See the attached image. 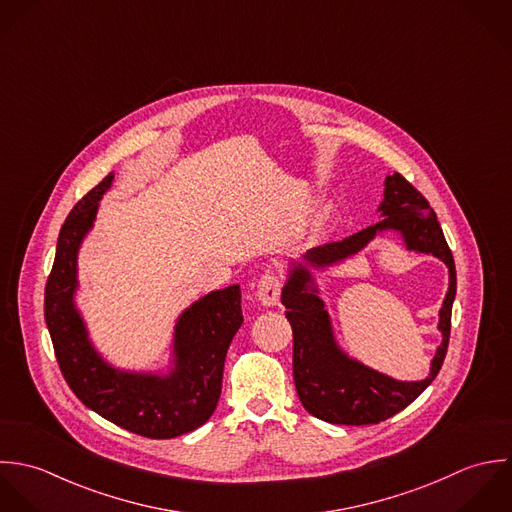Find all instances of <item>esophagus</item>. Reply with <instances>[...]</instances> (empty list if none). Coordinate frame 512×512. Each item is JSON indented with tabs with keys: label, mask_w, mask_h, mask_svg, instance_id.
Here are the masks:
<instances>
[{
	"label": "esophagus",
	"mask_w": 512,
	"mask_h": 512,
	"mask_svg": "<svg viewBox=\"0 0 512 512\" xmlns=\"http://www.w3.org/2000/svg\"><path fill=\"white\" fill-rule=\"evenodd\" d=\"M257 297L265 307H277L281 301V279L275 271H265L257 283Z\"/></svg>",
	"instance_id": "obj_1"
}]
</instances>
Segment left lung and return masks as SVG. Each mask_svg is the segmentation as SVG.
<instances>
[{
    "label": "left lung",
    "mask_w": 512,
    "mask_h": 512,
    "mask_svg": "<svg viewBox=\"0 0 512 512\" xmlns=\"http://www.w3.org/2000/svg\"><path fill=\"white\" fill-rule=\"evenodd\" d=\"M380 211L384 217L382 221L340 241L314 247L308 251L307 261L314 267H326L360 251L378 231H400L408 249L431 253L449 267V291L439 310L443 342L431 362V374L421 382H398L350 360L334 342L324 303L314 293H308L310 273L303 267H295L281 297L293 328L295 388L308 413L328 423L370 425L408 408L439 374L449 346L457 273L435 211L402 174L386 178Z\"/></svg>",
    "instance_id": "8db88e82"
}]
</instances>
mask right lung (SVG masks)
<instances>
[{"label": "right lung", "mask_w": 512, "mask_h": 512, "mask_svg": "<svg viewBox=\"0 0 512 512\" xmlns=\"http://www.w3.org/2000/svg\"><path fill=\"white\" fill-rule=\"evenodd\" d=\"M108 174L67 215L45 285V322L55 358L73 394L114 425L150 439H172L211 417L221 394L227 348L243 324L239 285L209 293L176 324V370L166 376L118 372L95 352L73 305L77 251L93 227Z\"/></svg>", "instance_id": "add662e5"}]
</instances>
